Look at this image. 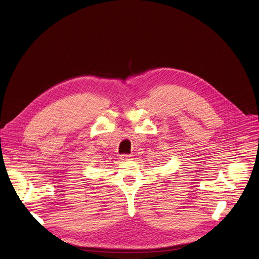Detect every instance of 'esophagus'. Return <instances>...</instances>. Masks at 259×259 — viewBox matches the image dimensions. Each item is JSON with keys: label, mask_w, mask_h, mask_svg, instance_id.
Listing matches in <instances>:
<instances>
[{"label": "esophagus", "mask_w": 259, "mask_h": 259, "mask_svg": "<svg viewBox=\"0 0 259 259\" xmlns=\"http://www.w3.org/2000/svg\"><path fill=\"white\" fill-rule=\"evenodd\" d=\"M132 155H127V154H123V155H121V160L122 161H127V160H132Z\"/></svg>", "instance_id": "esophagus-1"}]
</instances>
